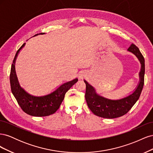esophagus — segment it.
Returning <instances> with one entry per match:
<instances>
[{
    "instance_id": "obj_1",
    "label": "esophagus",
    "mask_w": 153,
    "mask_h": 153,
    "mask_svg": "<svg viewBox=\"0 0 153 153\" xmlns=\"http://www.w3.org/2000/svg\"><path fill=\"white\" fill-rule=\"evenodd\" d=\"M85 73H83V72H81L80 74H79V78H81V79H82L83 78H84L85 76Z\"/></svg>"
}]
</instances>
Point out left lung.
Returning <instances> with one entry per match:
<instances>
[{
  "mask_svg": "<svg viewBox=\"0 0 153 153\" xmlns=\"http://www.w3.org/2000/svg\"><path fill=\"white\" fill-rule=\"evenodd\" d=\"M128 50L135 54L141 64V69L139 73L140 83L131 94L118 100L106 99L97 94L93 87L84 80L86 85L85 97L87 106L91 112L97 116L106 119H114L123 116L129 112L140 98L144 84L145 60L140 50L133 43L131 45Z\"/></svg>",
  "mask_w": 153,
  "mask_h": 153,
  "instance_id": "obj_1",
  "label": "left lung"
}]
</instances>
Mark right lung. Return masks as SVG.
<instances>
[{"label":"right lung","mask_w":153,"mask_h":153,"mask_svg":"<svg viewBox=\"0 0 153 153\" xmlns=\"http://www.w3.org/2000/svg\"><path fill=\"white\" fill-rule=\"evenodd\" d=\"M45 33L37 34H43ZM24 43L18 50L13 59L10 73V84L13 94L16 98L22 110L32 116L45 117L54 114L59 108L64 98V95L70 88L77 82L75 78L70 82L64 83L52 93L47 96L36 97L30 95L20 86L15 70V63L18 53L24 47Z\"/></svg>","instance_id":"obj_1"}]
</instances>
